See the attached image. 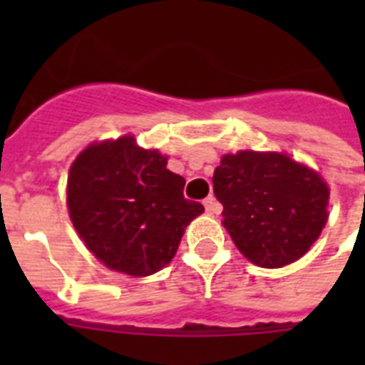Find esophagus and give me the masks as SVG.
<instances>
[{
  "label": "esophagus",
  "instance_id": "obj_1",
  "mask_svg": "<svg viewBox=\"0 0 365 365\" xmlns=\"http://www.w3.org/2000/svg\"><path fill=\"white\" fill-rule=\"evenodd\" d=\"M205 208H206V212L210 214V216H217V214L222 212V205H220V202H217V200L214 199V197H206V199H205Z\"/></svg>",
  "mask_w": 365,
  "mask_h": 365
}]
</instances>
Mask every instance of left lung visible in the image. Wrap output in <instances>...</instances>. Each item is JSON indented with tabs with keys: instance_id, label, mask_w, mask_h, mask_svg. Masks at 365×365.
Returning a JSON list of instances; mask_svg holds the SVG:
<instances>
[{
	"instance_id": "1",
	"label": "left lung",
	"mask_w": 365,
	"mask_h": 365,
	"mask_svg": "<svg viewBox=\"0 0 365 365\" xmlns=\"http://www.w3.org/2000/svg\"><path fill=\"white\" fill-rule=\"evenodd\" d=\"M212 182L223 227L246 259L265 269L299 259L328 222V183L286 153L223 155Z\"/></svg>"
}]
</instances>
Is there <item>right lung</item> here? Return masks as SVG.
<instances>
[{
	"instance_id": "1",
	"label": "right lung",
	"mask_w": 365,
	"mask_h": 365,
	"mask_svg": "<svg viewBox=\"0 0 365 365\" xmlns=\"http://www.w3.org/2000/svg\"><path fill=\"white\" fill-rule=\"evenodd\" d=\"M185 180L134 136L91 143L68 174L73 227L108 269L149 277L170 263L191 220L205 212L183 197Z\"/></svg>"
}]
</instances>
